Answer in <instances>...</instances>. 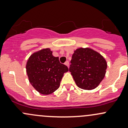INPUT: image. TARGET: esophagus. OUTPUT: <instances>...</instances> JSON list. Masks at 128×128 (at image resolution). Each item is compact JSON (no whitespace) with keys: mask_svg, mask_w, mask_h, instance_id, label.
<instances>
[{"mask_svg":"<svg viewBox=\"0 0 128 128\" xmlns=\"http://www.w3.org/2000/svg\"><path fill=\"white\" fill-rule=\"evenodd\" d=\"M64 64H65L66 66H68V68H69V61H68V60H67V61H66L65 63H64Z\"/></svg>","mask_w":128,"mask_h":128,"instance_id":"obj_1","label":"esophagus"}]
</instances>
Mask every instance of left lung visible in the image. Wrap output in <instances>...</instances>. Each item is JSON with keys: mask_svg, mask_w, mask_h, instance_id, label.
Listing matches in <instances>:
<instances>
[{"mask_svg": "<svg viewBox=\"0 0 128 128\" xmlns=\"http://www.w3.org/2000/svg\"><path fill=\"white\" fill-rule=\"evenodd\" d=\"M69 71L76 85L84 90L98 86L105 76L107 63L104 58L92 49L80 48L74 51Z\"/></svg>", "mask_w": 128, "mask_h": 128, "instance_id": "left-lung-1", "label": "left lung"}]
</instances>
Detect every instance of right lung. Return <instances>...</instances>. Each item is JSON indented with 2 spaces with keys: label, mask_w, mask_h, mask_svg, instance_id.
Masks as SVG:
<instances>
[{
  "label": "right lung",
  "mask_w": 128,
  "mask_h": 128,
  "mask_svg": "<svg viewBox=\"0 0 128 128\" xmlns=\"http://www.w3.org/2000/svg\"><path fill=\"white\" fill-rule=\"evenodd\" d=\"M50 48L42 49L31 55L26 65L28 79L32 86L42 95H49L60 86L68 67L60 63Z\"/></svg>",
  "instance_id": "obj_1"
}]
</instances>
